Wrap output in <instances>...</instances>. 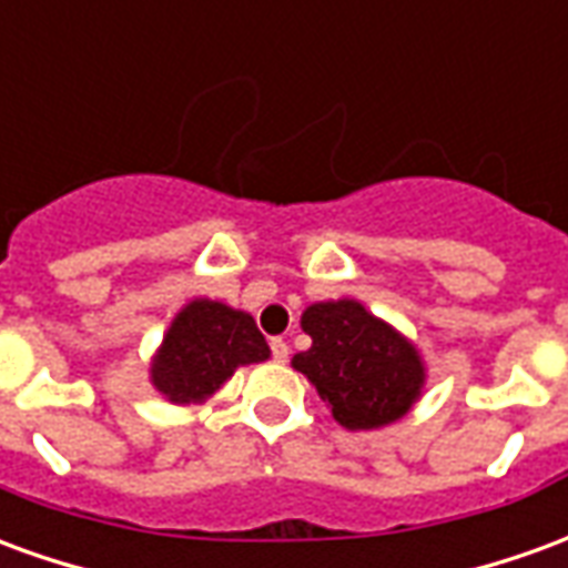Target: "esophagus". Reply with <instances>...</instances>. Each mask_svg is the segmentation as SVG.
I'll use <instances>...</instances> for the list:
<instances>
[{
  "mask_svg": "<svg viewBox=\"0 0 568 568\" xmlns=\"http://www.w3.org/2000/svg\"><path fill=\"white\" fill-rule=\"evenodd\" d=\"M271 349H273V358H276V362H288V344H285L283 337H273Z\"/></svg>",
  "mask_w": 568,
  "mask_h": 568,
  "instance_id": "obj_1",
  "label": "esophagus"
}]
</instances>
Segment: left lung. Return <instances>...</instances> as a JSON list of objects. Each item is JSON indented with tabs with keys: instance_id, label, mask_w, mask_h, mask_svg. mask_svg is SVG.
Returning a JSON list of instances; mask_svg holds the SVG:
<instances>
[{
	"instance_id": "8db88e82",
	"label": "left lung",
	"mask_w": 568,
	"mask_h": 568,
	"mask_svg": "<svg viewBox=\"0 0 568 568\" xmlns=\"http://www.w3.org/2000/svg\"><path fill=\"white\" fill-rule=\"evenodd\" d=\"M301 328L313 344L292 358V368L316 386L344 428L389 426L419 402L428 374L417 344L362 301L310 304L301 313Z\"/></svg>"
}]
</instances>
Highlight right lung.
Returning <instances> with one entry per match:
<instances>
[{
  "instance_id": "right-lung-1",
  "label": "right lung",
  "mask_w": 568,
  "mask_h": 568,
  "mask_svg": "<svg viewBox=\"0 0 568 568\" xmlns=\"http://www.w3.org/2000/svg\"><path fill=\"white\" fill-rule=\"evenodd\" d=\"M271 346L246 310L194 297L179 310L151 356L149 381L170 405H203L236 368L267 362Z\"/></svg>"
}]
</instances>
